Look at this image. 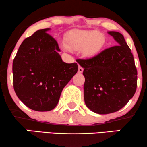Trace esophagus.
Listing matches in <instances>:
<instances>
[{
	"instance_id": "esophagus-1",
	"label": "esophagus",
	"mask_w": 147,
	"mask_h": 147,
	"mask_svg": "<svg viewBox=\"0 0 147 147\" xmlns=\"http://www.w3.org/2000/svg\"><path fill=\"white\" fill-rule=\"evenodd\" d=\"M83 70H84V69H83L82 67H80V66H79V67H78V72H79V73H82Z\"/></svg>"
}]
</instances>
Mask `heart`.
I'll use <instances>...</instances> for the list:
<instances>
[{
	"mask_svg": "<svg viewBox=\"0 0 147 147\" xmlns=\"http://www.w3.org/2000/svg\"><path fill=\"white\" fill-rule=\"evenodd\" d=\"M105 45V37L103 34L96 30L74 29L65 36L64 46L70 50L80 51L88 58L98 55Z\"/></svg>",
	"mask_w": 147,
	"mask_h": 147,
	"instance_id": "heart-1",
	"label": "heart"
}]
</instances>
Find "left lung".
Masks as SVG:
<instances>
[{
  "instance_id": "left-lung-1",
  "label": "left lung",
  "mask_w": 147,
  "mask_h": 147,
  "mask_svg": "<svg viewBox=\"0 0 147 147\" xmlns=\"http://www.w3.org/2000/svg\"><path fill=\"white\" fill-rule=\"evenodd\" d=\"M117 45L106 49L92 58L80 60L85 78L86 106L98 114L116 112L133 97L137 89V71L134 57L124 36L109 32Z\"/></svg>"
}]
</instances>
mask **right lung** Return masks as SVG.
<instances>
[{"label":"right lung","mask_w":147,"mask_h":147,"mask_svg":"<svg viewBox=\"0 0 147 147\" xmlns=\"http://www.w3.org/2000/svg\"><path fill=\"white\" fill-rule=\"evenodd\" d=\"M39 29L23 41L12 63L15 94L29 109L36 111L53 109L63 88L77 73L76 63L63 62L57 41Z\"/></svg>","instance_id":"right-lung-1"}]
</instances>
